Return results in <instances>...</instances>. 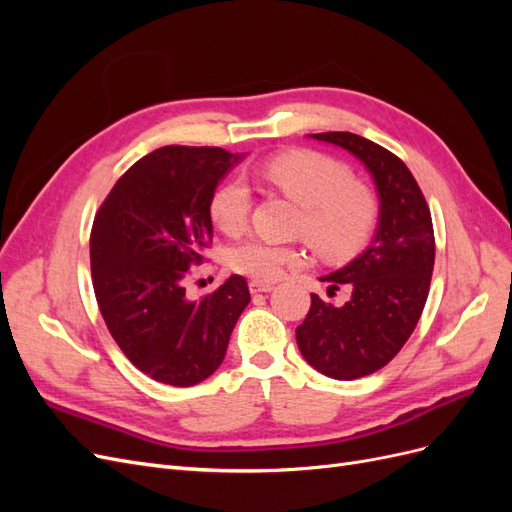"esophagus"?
<instances>
[{"instance_id":"esophagus-1","label":"esophagus","mask_w":512,"mask_h":512,"mask_svg":"<svg viewBox=\"0 0 512 512\" xmlns=\"http://www.w3.org/2000/svg\"><path fill=\"white\" fill-rule=\"evenodd\" d=\"M273 288H275V284H271V282H262V280H252V282H250V290H252L254 294L271 292Z\"/></svg>"}]
</instances>
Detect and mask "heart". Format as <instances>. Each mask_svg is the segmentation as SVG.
I'll return each mask as SVG.
<instances>
[{"label": "heart", "mask_w": 512, "mask_h": 512, "mask_svg": "<svg viewBox=\"0 0 512 512\" xmlns=\"http://www.w3.org/2000/svg\"><path fill=\"white\" fill-rule=\"evenodd\" d=\"M260 177L286 194L303 218L299 235L314 250L331 260L356 254L376 224V200L363 185H356L350 168L312 151H290L269 158ZM252 194L241 179H228L213 190L209 213L226 235H239L250 222ZM299 247L250 239L230 250V267L256 280H277L286 269L301 265Z\"/></svg>", "instance_id": "1"}]
</instances>
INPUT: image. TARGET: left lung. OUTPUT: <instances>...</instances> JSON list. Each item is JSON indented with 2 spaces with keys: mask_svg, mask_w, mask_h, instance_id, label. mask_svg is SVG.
<instances>
[{
  "mask_svg": "<svg viewBox=\"0 0 512 512\" xmlns=\"http://www.w3.org/2000/svg\"><path fill=\"white\" fill-rule=\"evenodd\" d=\"M346 149L376 185L378 226L365 250L320 282L348 286L350 299L331 305L312 294L297 327L303 359L335 380H356L389 363L412 335L429 294L436 241L416 179L395 153L350 132L307 134Z\"/></svg>",
  "mask_w": 512,
  "mask_h": 512,
  "instance_id": "obj_1",
  "label": "left lung"
}]
</instances>
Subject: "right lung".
<instances>
[{"label": "right lung", "instance_id": "right-lung-1", "mask_svg": "<svg viewBox=\"0 0 512 512\" xmlns=\"http://www.w3.org/2000/svg\"><path fill=\"white\" fill-rule=\"evenodd\" d=\"M243 158L220 147L151 151L121 175L91 228L100 314L132 365L162 384L209 378L250 303L241 275L198 301L183 286L213 239L211 194Z\"/></svg>", "mask_w": 512, "mask_h": 512}]
</instances>
